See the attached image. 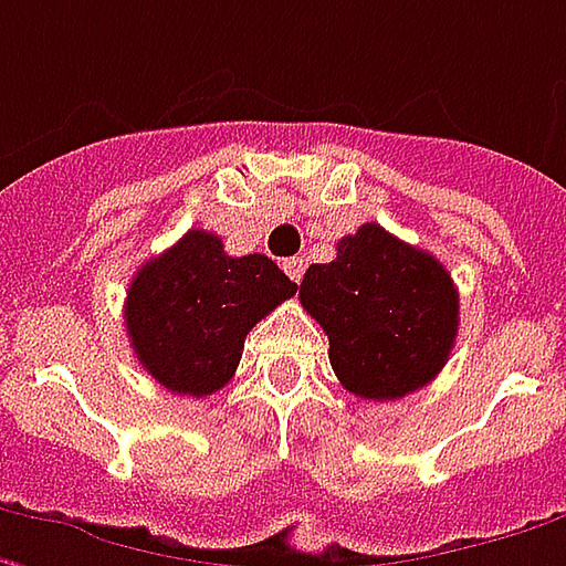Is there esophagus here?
<instances>
[{"mask_svg":"<svg viewBox=\"0 0 566 566\" xmlns=\"http://www.w3.org/2000/svg\"><path fill=\"white\" fill-rule=\"evenodd\" d=\"M282 269H284V275H287L291 282H301V279H304V259H301V256L284 259Z\"/></svg>","mask_w":566,"mask_h":566,"instance_id":"esophagus-1","label":"esophagus"}]
</instances>
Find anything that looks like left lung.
<instances>
[{
  "label": "left lung",
  "instance_id": "1",
  "mask_svg": "<svg viewBox=\"0 0 566 566\" xmlns=\"http://www.w3.org/2000/svg\"><path fill=\"white\" fill-rule=\"evenodd\" d=\"M335 250L307 269L301 304L329 335L338 382L374 402L428 386L459 329V291L443 262L374 221Z\"/></svg>",
  "mask_w": 566,
  "mask_h": 566
}]
</instances>
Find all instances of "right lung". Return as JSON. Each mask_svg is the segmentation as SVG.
I'll return each mask as SVG.
<instances>
[{
	"label": "right lung",
	"instance_id": "1",
	"mask_svg": "<svg viewBox=\"0 0 566 566\" xmlns=\"http://www.w3.org/2000/svg\"><path fill=\"white\" fill-rule=\"evenodd\" d=\"M294 291L269 256H228L221 237L189 231L136 272L126 332L164 389L202 399L234 377L247 332Z\"/></svg>",
	"mask_w": 566,
	"mask_h": 566
}]
</instances>
